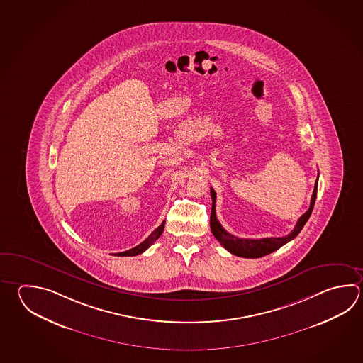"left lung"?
I'll return each instance as SVG.
<instances>
[{"label": "left lung", "instance_id": "obj_1", "mask_svg": "<svg viewBox=\"0 0 363 363\" xmlns=\"http://www.w3.org/2000/svg\"><path fill=\"white\" fill-rule=\"evenodd\" d=\"M317 186H318V176L315 184V190L311 199V206L307 212L298 219L294 230L291 233L284 236V238H266V239H240L233 236L231 233H227L223 227L220 226L218 219L216 217V191L211 189L212 195V213H211V230H212L214 238L218 240L222 247L227 249L230 253L242 258H260L267 254L272 253L279 247L285 245L289 241L295 239L298 233H301V228L307 223L308 219L312 214L313 206H315V196H317Z\"/></svg>", "mask_w": 363, "mask_h": 363}]
</instances>
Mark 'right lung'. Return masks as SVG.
Listing matches in <instances>:
<instances>
[{"instance_id":"obj_1","label":"right lung","mask_w":363,"mask_h":363,"mask_svg":"<svg viewBox=\"0 0 363 363\" xmlns=\"http://www.w3.org/2000/svg\"><path fill=\"white\" fill-rule=\"evenodd\" d=\"M164 225L165 220L160 226L155 228V230L151 233L150 236H149L147 239L144 240L140 245H137L136 247H132L130 250L122 252V253L114 254V255H118V257H135V255H138V254L144 253L145 250L150 247V245H152V242H154L155 240L159 239V236L163 233V231H164Z\"/></svg>"}]
</instances>
